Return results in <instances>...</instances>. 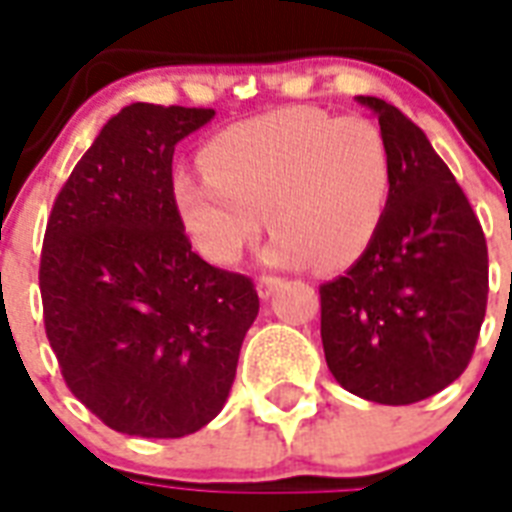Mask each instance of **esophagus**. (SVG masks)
Segmentation results:
<instances>
[{
    "instance_id": "esophagus-1",
    "label": "esophagus",
    "mask_w": 512,
    "mask_h": 512,
    "mask_svg": "<svg viewBox=\"0 0 512 512\" xmlns=\"http://www.w3.org/2000/svg\"><path fill=\"white\" fill-rule=\"evenodd\" d=\"M279 285H282V279H279V276H271V274L260 276V279H257V293H260V298H268V295L274 293Z\"/></svg>"
}]
</instances>
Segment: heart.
Instances as JSON below:
<instances>
[{
  "label": "heart",
  "mask_w": 512,
  "mask_h": 512,
  "mask_svg": "<svg viewBox=\"0 0 512 512\" xmlns=\"http://www.w3.org/2000/svg\"><path fill=\"white\" fill-rule=\"evenodd\" d=\"M203 173H179L173 206L200 255L230 266L266 227L271 266L352 263L382 222L391 154L377 124L279 108L238 121L200 151Z\"/></svg>",
  "instance_id": "heart-1"
}]
</instances>
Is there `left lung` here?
Listing matches in <instances>:
<instances>
[{
    "instance_id": "1",
    "label": "left lung",
    "mask_w": 512,
    "mask_h": 512,
    "mask_svg": "<svg viewBox=\"0 0 512 512\" xmlns=\"http://www.w3.org/2000/svg\"><path fill=\"white\" fill-rule=\"evenodd\" d=\"M369 105L391 154V195L355 266L320 285L325 363L344 391L415 404L472 361L488 301L483 227L426 132L380 97Z\"/></svg>"
}]
</instances>
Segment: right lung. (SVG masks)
I'll return each mask as SVG.
<instances>
[{
  "label": "right lung",
  "mask_w": 512,
  "mask_h": 512,
  "mask_svg": "<svg viewBox=\"0 0 512 512\" xmlns=\"http://www.w3.org/2000/svg\"><path fill=\"white\" fill-rule=\"evenodd\" d=\"M211 119V108H121L45 225V336L75 399L130 437H187L217 418L260 309L252 279L206 263L173 206L176 143Z\"/></svg>",
  "instance_id": "obj_1"
}]
</instances>
